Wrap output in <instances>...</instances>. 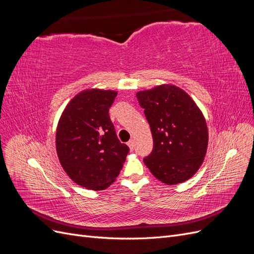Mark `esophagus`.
<instances>
[{
  "mask_svg": "<svg viewBox=\"0 0 254 254\" xmlns=\"http://www.w3.org/2000/svg\"><path fill=\"white\" fill-rule=\"evenodd\" d=\"M127 145L129 146L130 150H133V148H134V143H133V141H132V140H131V141H129V142L127 143Z\"/></svg>",
  "mask_w": 254,
  "mask_h": 254,
  "instance_id": "obj_1",
  "label": "esophagus"
}]
</instances>
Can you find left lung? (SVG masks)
<instances>
[{
	"label": "left lung",
	"instance_id": "1",
	"mask_svg": "<svg viewBox=\"0 0 254 254\" xmlns=\"http://www.w3.org/2000/svg\"><path fill=\"white\" fill-rule=\"evenodd\" d=\"M150 126L153 148L145 165L158 180L178 184L195 175L206 153L209 133L200 109L174 84L136 93Z\"/></svg>",
	"mask_w": 254,
	"mask_h": 254
}]
</instances>
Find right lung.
Instances as JSON below:
<instances>
[{
    "mask_svg": "<svg viewBox=\"0 0 254 254\" xmlns=\"http://www.w3.org/2000/svg\"><path fill=\"white\" fill-rule=\"evenodd\" d=\"M118 92L88 89L67 104L56 131V150L66 175L78 186L101 190L119 176L129 152L117 136L109 108Z\"/></svg>",
    "mask_w": 254,
    "mask_h": 254,
    "instance_id": "add662e5",
    "label": "right lung"
}]
</instances>
